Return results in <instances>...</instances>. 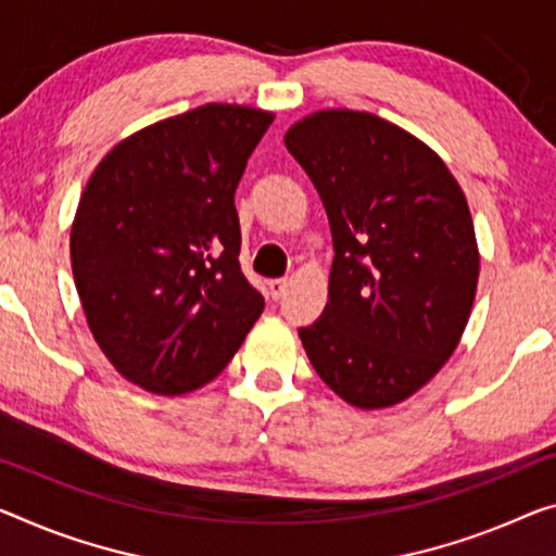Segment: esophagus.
Returning a JSON list of instances; mask_svg holds the SVG:
<instances>
[{
	"mask_svg": "<svg viewBox=\"0 0 556 556\" xmlns=\"http://www.w3.org/2000/svg\"><path fill=\"white\" fill-rule=\"evenodd\" d=\"M286 288H288V278H273V280H268V293H270L273 301L283 298Z\"/></svg>",
	"mask_w": 556,
	"mask_h": 556,
	"instance_id": "esophagus-1",
	"label": "esophagus"
}]
</instances>
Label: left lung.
<instances>
[{"instance_id": "1", "label": "left lung", "mask_w": 556, "mask_h": 556, "mask_svg": "<svg viewBox=\"0 0 556 556\" xmlns=\"http://www.w3.org/2000/svg\"><path fill=\"white\" fill-rule=\"evenodd\" d=\"M286 149L336 249L326 311L298 330L307 361L353 407L403 403L450 361L472 311L480 251L465 193L427 143L367 111H315Z\"/></svg>"}]
</instances>
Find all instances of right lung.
Returning <instances> with one entry per match:
<instances>
[{
    "label": "right lung",
    "mask_w": 556,
    "mask_h": 556,
    "mask_svg": "<svg viewBox=\"0 0 556 556\" xmlns=\"http://www.w3.org/2000/svg\"><path fill=\"white\" fill-rule=\"evenodd\" d=\"M270 111L206 104L118 141L72 224V270L109 363L156 395L206 386L263 313L241 273L236 186Z\"/></svg>",
    "instance_id": "right-lung-1"
}]
</instances>
